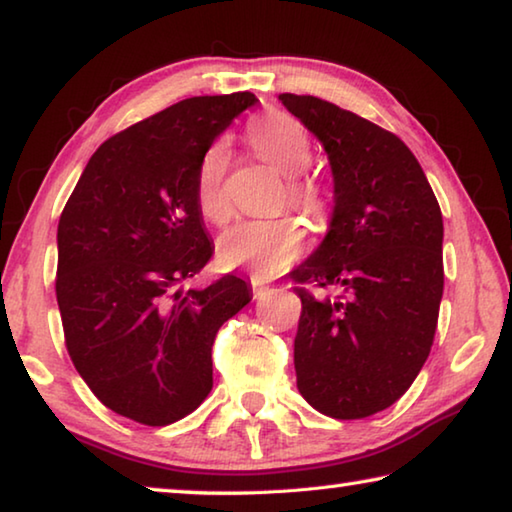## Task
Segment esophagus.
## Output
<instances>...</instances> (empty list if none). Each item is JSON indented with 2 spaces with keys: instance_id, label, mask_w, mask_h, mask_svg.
I'll return each mask as SVG.
<instances>
[{
  "instance_id": "34e87169",
  "label": "esophagus",
  "mask_w": 512,
  "mask_h": 512,
  "mask_svg": "<svg viewBox=\"0 0 512 512\" xmlns=\"http://www.w3.org/2000/svg\"><path fill=\"white\" fill-rule=\"evenodd\" d=\"M250 287H253V298H255V300H262V298L266 296V293L271 291L268 287H264V284L259 282V280H250Z\"/></svg>"
}]
</instances>
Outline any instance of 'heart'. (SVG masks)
<instances>
[{
  "instance_id": "1",
  "label": "heart",
  "mask_w": 512,
  "mask_h": 512,
  "mask_svg": "<svg viewBox=\"0 0 512 512\" xmlns=\"http://www.w3.org/2000/svg\"><path fill=\"white\" fill-rule=\"evenodd\" d=\"M248 142L282 176L291 178L287 198L293 207L311 219L327 212L323 187L311 178H298L314 160L309 135L298 119L273 112L257 119L248 128ZM228 146L214 142L203 153L196 171L198 210L212 223H223L230 216L225 196V171H228ZM305 248V230L293 219L244 221L223 232L216 244V259L223 268H246L253 280H268L296 262Z\"/></svg>"
}]
</instances>
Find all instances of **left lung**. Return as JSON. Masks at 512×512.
Segmentation results:
<instances>
[{"mask_svg":"<svg viewBox=\"0 0 512 512\" xmlns=\"http://www.w3.org/2000/svg\"><path fill=\"white\" fill-rule=\"evenodd\" d=\"M280 101L323 144L334 178L327 235L291 275L341 289L329 298L296 287L298 391L329 418H368L409 391L431 352L443 214L400 137L318 97L287 92Z\"/></svg>","mask_w":512,"mask_h":512,"instance_id":"8db88e82","label":"left lung"}]
</instances>
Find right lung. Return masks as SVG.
I'll return each instance as SVG.
<instances>
[{
  "label": "right lung",
  "mask_w": 512,
  "mask_h": 512,
  "mask_svg": "<svg viewBox=\"0 0 512 512\" xmlns=\"http://www.w3.org/2000/svg\"><path fill=\"white\" fill-rule=\"evenodd\" d=\"M250 92L192 97L103 142L58 221L56 298L65 345L99 400L124 418L164 427L212 391V345L253 293L223 275L173 291L210 262L196 203L203 153Z\"/></svg>",
  "instance_id": "1"
}]
</instances>
